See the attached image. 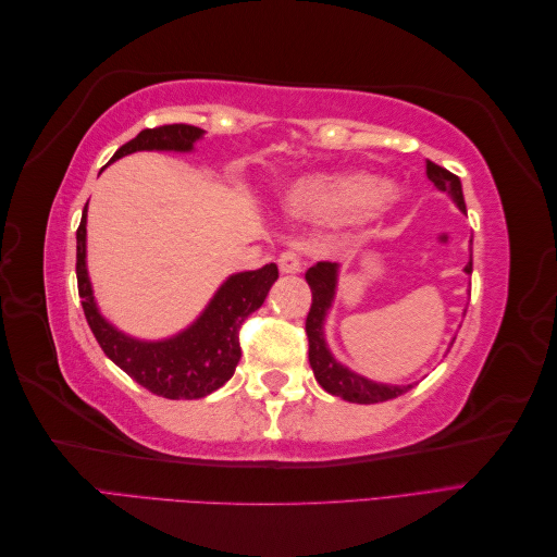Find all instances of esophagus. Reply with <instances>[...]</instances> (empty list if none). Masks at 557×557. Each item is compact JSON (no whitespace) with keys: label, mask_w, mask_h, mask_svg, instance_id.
I'll list each match as a JSON object with an SVG mask.
<instances>
[{"label":"esophagus","mask_w":557,"mask_h":557,"mask_svg":"<svg viewBox=\"0 0 557 557\" xmlns=\"http://www.w3.org/2000/svg\"><path fill=\"white\" fill-rule=\"evenodd\" d=\"M278 269L281 274H297L301 272V260L295 250H283L278 256Z\"/></svg>","instance_id":"34e87169"}]
</instances>
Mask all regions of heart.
<instances>
[{
    "instance_id": "1",
    "label": "heart",
    "mask_w": 557,
    "mask_h": 557,
    "mask_svg": "<svg viewBox=\"0 0 557 557\" xmlns=\"http://www.w3.org/2000/svg\"><path fill=\"white\" fill-rule=\"evenodd\" d=\"M393 197V185L369 174L318 176L297 183L290 193V207L318 221L372 215Z\"/></svg>"
}]
</instances>
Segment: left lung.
<instances>
[{"instance_id": "1", "label": "left lung", "mask_w": 557, "mask_h": 557, "mask_svg": "<svg viewBox=\"0 0 557 557\" xmlns=\"http://www.w3.org/2000/svg\"><path fill=\"white\" fill-rule=\"evenodd\" d=\"M425 174L428 178L436 185V188L448 193L455 205L460 207V211L467 213L465 207V197H462V185L460 178L450 174L444 166L434 164L432 160L425 162ZM465 272L471 274V260L467 262ZM309 288H311V309L307 315V336H309V362L315 374V381L325 387L330 395L342 397L352 404H376V401H387L395 399L404 393H409L413 385H381L374 381H367L358 374L348 372L346 367L336 362L323 339V320L325 311L332 305L334 288H336V264L334 262H315L313 267L307 269L305 274Z\"/></svg>"}]
</instances>
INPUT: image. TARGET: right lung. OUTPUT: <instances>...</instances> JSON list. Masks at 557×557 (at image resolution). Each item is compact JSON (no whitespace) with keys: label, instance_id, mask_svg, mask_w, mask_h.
I'll use <instances>...</instances> for the list:
<instances>
[{"label":"right lung","instance_id":"obj_1","mask_svg":"<svg viewBox=\"0 0 557 557\" xmlns=\"http://www.w3.org/2000/svg\"><path fill=\"white\" fill-rule=\"evenodd\" d=\"M199 137L201 129L185 123L148 127L117 148L111 162L134 150H190ZM86 209L76 230L78 297L107 358L146 391L166 399H199L218 391L232 379L234 367L242 358L239 330L244 320L262 307L269 288L278 278V267L272 262L256 272L230 276L197 323L174 339L150 344L129 339L123 332L113 330L95 307L86 269Z\"/></svg>","mask_w":557,"mask_h":557}]
</instances>
